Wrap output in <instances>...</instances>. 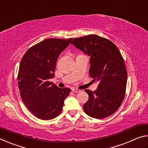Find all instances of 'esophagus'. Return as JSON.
I'll use <instances>...</instances> for the list:
<instances>
[{
    "label": "esophagus",
    "instance_id": "34e87169",
    "mask_svg": "<svg viewBox=\"0 0 148 148\" xmlns=\"http://www.w3.org/2000/svg\"><path fill=\"white\" fill-rule=\"evenodd\" d=\"M72 91H73V92H79L80 91V90L79 89H75V88H73L72 89Z\"/></svg>",
    "mask_w": 148,
    "mask_h": 148
}]
</instances>
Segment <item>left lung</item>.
I'll return each mask as SVG.
<instances>
[{
    "instance_id": "obj_1",
    "label": "left lung",
    "mask_w": 148,
    "mask_h": 148,
    "mask_svg": "<svg viewBox=\"0 0 148 148\" xmlns=\"http://www.w3.org/2000/svg\"><path fill=\"white\" fill-rule=\"evenodd\" d=\"M71 44L90 57L89 74L99 82L95 91L85 90L89 95L85 112L96 119L111 116L121 106L126 91L127 72L119 50L112 42L95 34L74 38Z\"/></svg>"
}]
</instances>
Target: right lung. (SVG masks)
I'll use <instances>...</instances> for the list:
<instances>
[{
	"label": "right lung",
	"mask_w": 148,
	"mask_h": 148,
	"mask_svg": "<svg viewBox=\"0 0 148 148\" xmlns=\"http://www.w3.org/2000/svg\"><path fill=\"white\" fill-rule=\"evenodd\" d=\"M72 38H48L27 50L20 62L17 76L21 99L38 118L49 120L61 114L71 89L59 88L49 81L55 76L60 53Z\"/></svg>",
	"instance_id": "1"
}]
</instances>
